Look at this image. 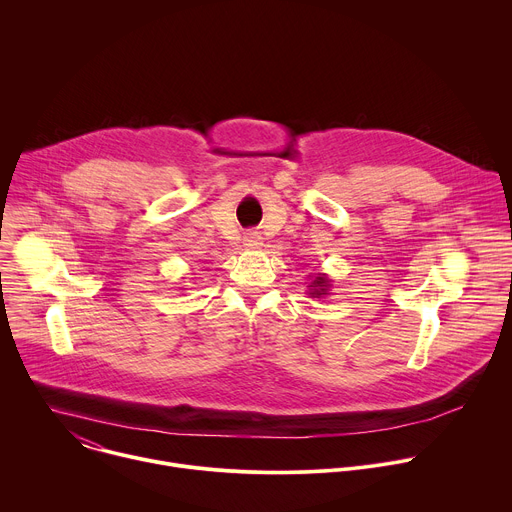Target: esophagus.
I'll list each match as a JSON object with an SVG mask.
<instances>
[{"mask_svg": "<svg viewBox=\"0 0 512 512\" xmlns=\"http://www.w3.org/2000/svg\"><path fill=\"white\" fill-rule=\"evenodd\" d=\"M243 241H245V245H247V247L255 249V247H259V245H261V235H259L257 231H247V233H245V237H243Z\"/></svg>", "mask_w": 512, "mask_h": 512, "instance_id": "obj_1", "label": "esophagus"}]
</instances>
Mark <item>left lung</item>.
I'll return each mask as SVG.
<instances>
[{
	"instance_id": "1",
	"label": "left lung",
	"mask_w": 512,
	"mask_h": 512,
	"mask_svg": "<svg viewBox=\"0 0 512 512\" xmlns=\"http://www.w3.org/2000/svg\"><path fill=\"white\" fill-rule=\"evenodd\" d=\"M309 287H313V293H311V295H323V293H325V287H327V279L319 275V277L313 279V283H311Z\"/></svg>"
}]
</instances>
